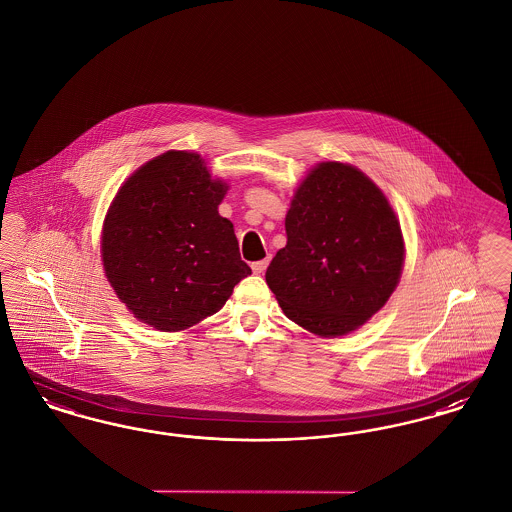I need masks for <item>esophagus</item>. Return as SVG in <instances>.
<instances>
[{"label":"esophagus","instance_id":"esophagus-1","mask_svg":"<svg viewBox=\"0 0 512 512\" xmlns=\"http://www.w3.org/2000/svg\"><path fill=\"white\" fill-rule=\"evenodd\" d=\"M268 267V259H263V261H255V263H251V270L255 272V274H263Z\"/></svg>","mask_w":512,"mask_h":512}]
</instances>
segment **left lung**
Instances as JSON below:
<instances>
[{
    "mask_svg": "<svg viewBox=\"0 0 512 512\" xmlns=\"http://www.w3.org/2000/svg\"><path fill=\"white\" fill-rule=\"evenodd\" d=\"M288 244L267 268L284 315L322 336H345L378 313L395 290L405 244L388 197L365 172L318 163L293 195Z\"/></svg>",
    "mask_w": 512,
    "mask_h": 512,
    "instance_id": "obj_1",
    "label": "left lung"
}]
</instances>
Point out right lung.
<instances>
[{
  "label": "right lung",
  "instance_id": "right-lung-1",
  "mask_svg": "<svg viewBox=\"0 0 512 512\" xmlns=\"http://www.w3.org/2000/svg\"><path fill=\"white\" fill-rule=\"evenodd\" d=\"M228 186L201 155L167 151L115 195L101 232L109 284L128 311L161 332L215 315L251 274L234 224L219 215Z\"/></svg>",
  "mask_w": 512,
  "mask_h": 512
}]
</instances>
